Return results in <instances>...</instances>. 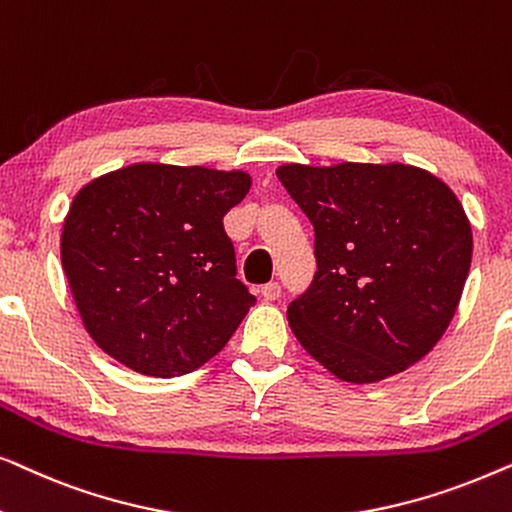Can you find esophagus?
<instances>
[{
    "instance_id": "obj_1",
    "label": "esophagus",
    "mask_w": 512,
    "mask_h": 512,
    "mask_svg": "<svg viewBox=\"0 0 512 512\" xmlns=\"http://www.w3.org/2000/svg\"><path fill=\"white\" fill-rule=\"evenodd\" d=\"M261 296H263L265 300H277L279 296H282V284H279V282H270V284L261 286Z\"/></svg>"
}]
</instances>
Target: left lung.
<instances>
[{"mask_svg": "<svg viewBox=\"0 0 512 512\" xmlns=\"http://www.w3.org/2000/svg\"><path fill=\"white\" fill-rule=\"evenodd\" d=\"M277 177L314 228L317 272L286 310L305 352L356 384L429 354L473 254L450 188L410 165H282Z\"/></svg>", "mask_w": 512, "mask_h": 512, "instance_id": "left-lung-1", "label": "left lung"}]
</instances>
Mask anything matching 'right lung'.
Returning <instances> with one entry per match:
<instances>
[{
    "instance_id": "1",
    "label": "right lung",
    "mask_w": 512,
    "mask_h": 512,
    "mask_svg": "<svg viewBox=\"0 0 512 512\" xmlns=\"http://www.w3.org/2000/svg\"><path fill=\"white\" fill-rule=\"evenodd\" d=\"M249 186L244 172L139 163L76 193L60 256L102 352L177 377L226 347L256 303L223 228Z\"/></svg>"
}]
</instances>
